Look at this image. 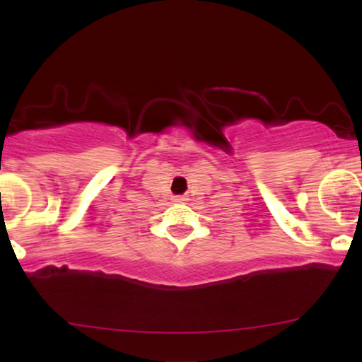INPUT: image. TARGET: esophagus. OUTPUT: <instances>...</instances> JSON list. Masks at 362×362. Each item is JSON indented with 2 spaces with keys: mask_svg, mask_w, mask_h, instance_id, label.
Here are the masks:
<instances>
[{
  "mask_svg": "<svg viewBox=\"0 0 362 362\" xmlns=\"http://www.w3.org/2000/svg\"><path fill=\"white\" fill-rule=\"evenodd\" d=\"M182 201H185V199H184V197H178V199H177V202H182Z\"/></svg>",
  "mask_w": 362,
  "mask_h": 362,
  "instance_id": "1",
  "label": "esophagus"
}]
</instances>
